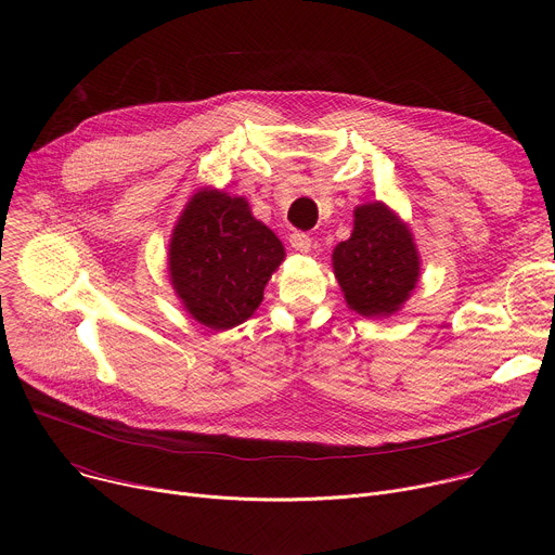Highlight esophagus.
Segmentation results:
<instances>
[{"label":"esophagus","instance_id":"34e87169","mask_svg":"<svg viewBox=\"0 0 555 555\" xmlns=\"http://www.w3.org/2000/svg\"><path fill=\"white\" fill-rule=\"evenodd\" d=\"M289 246L298 253H309L311 250V236L307 232H300V230H294L289 234Z\"/></svg>","mask_w":555,"mask_h":555}]
</instances>
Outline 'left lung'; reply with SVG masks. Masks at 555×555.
<instances>
[{"mask_svg":"<svg viewBox=\"0 0 555 555\" xmlns=\"http://www.w3.org/2000/svg\"><path fill=\"white\" fill-rule=\"evenodd\" d=\"M353 232L332 255L347 305L366 319L400 311L420 281V253L409 225L386 204H362Z\"/></svg>","mask_w":555,"mask_h":555,"instance_id":"obj_1","label":"left lung"}]
</instances>
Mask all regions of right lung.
Instances as JSON below:
<instances>
[{"label":"right lung","instance_id":"add662e5","mask_svg":"<svg viewBox=\"0 0 555 555\" xmlns=\"http://www.w3.org/2000/svg\"><path fill=\"white\" fill-rule=\"evenodd\" d=\"M285 259L279 236L253 217L244 197L197 191L169 242L171 285L193 319L225 332L248 321Z\"/></svg>","mask_w":555,"mask_h":555}]
</instances>
